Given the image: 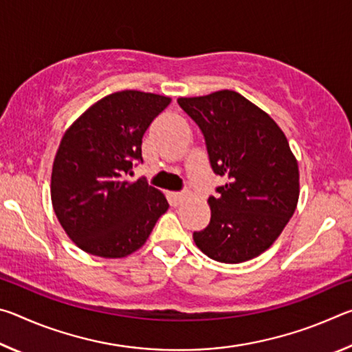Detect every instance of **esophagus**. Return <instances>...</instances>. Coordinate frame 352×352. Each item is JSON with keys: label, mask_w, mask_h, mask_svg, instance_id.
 Returning a JSON list of instances; mask_svg holds the SVG:
<instances>
[{"label": "esophagus", "mask_w": 352, "mask_h": 352, "mask_svg": "<svg viewBox=\"0 0 352 352\" xmlns=\"http://www.w3.org/2000/svg\"><path fill=\"white\" fill-rule=\"evenodd\" d=\"M170 197H172V201H174L175 205H178V204H182L183 200L188 199V192H184V190L183 192H172Z\"/></svg>", "instance_id": "esophagus-1"}]
</instances>
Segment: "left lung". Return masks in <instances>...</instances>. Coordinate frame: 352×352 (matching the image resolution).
<instances>
[{"mask_svg":"<svg viewBox=\"0 0 352 352\" xmlns=\"http://www.w3.org/2000/svg\"><path fill=\"white\" fill-rule=\"evenodd\" d=\"M205 136L212 170L225 177L208 199L211 220L194 242L208 258L239 264L264 253L283 233L300 197V170L278 124L242 94L222 90L180 98Z\"/></svg>","mask_w":352,"mask_h":352,"instance_id":"left-lung-1","label":"left lung"}]
</instances>
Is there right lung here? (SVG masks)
Listing matches in <instances>:
<instances>
[{
    "instance_id": "obj_1",
    "label": "right lung",
    "mask_w": 352,
    "mask_h": 352,
    "mask_svg": "<svg viewBox=\"0 0 352 352\" xmlns=\"http://www.w3.org/2000/svg\"><path fill=\"white\" fill-rule=\"evenodd\" d=\"M170 98L124 90L98 100L76 119L57 148L52 208L68 237L99 258L140 250L169 204L162 190L124 175L142 162V136Z\"/></svg>"
}]
</instances>
